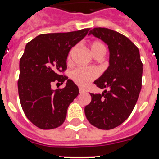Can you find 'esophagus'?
<instances>
[{
    "instance_id": "obj_1",
    "label": "esophagus",
    "mask_w": 159,
    "mask_h": 159,
    "mask_svg": "<svg viewBox=\"0 0 159 159\" xmlns=\"http://www.w3.org/2000/svg\"><path fill=\"white\" fill-rule=\"evenodd\" d=\"M79 92H80V94L85 93V92H86V90L84 89V88H79Z\"/></svg>"
}]
</instances>
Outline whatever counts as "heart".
I'll return each instance as SVG.
<instances>
[{
  "mask_svg": "<svg viewBox=\"0 0 159 159\" xmlns=\"http://www.w3.org/2000/svg\"><path fill=\"white\" fill-rule=\"evenodd\" d=\"M88 46H89L90 52L93 57H96L99 55L101 56L104 55L105 47L100 42L93 41L90 43ZM75 49H76V47H73L70 50L68 57H67L68 62L71 61V56L75 51ZM98 75H99V71L96 68H93V67H79V68L73 70L71 73V80L77 85L83 87V88L88 86L95 79L98 77Z\"/></svg>",
  "mask_w": 159,
  "mask_h": 159,
  "instance_id": "b5f03b06",
  "label": "heart"
}]
</instances>
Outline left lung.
<instances>
[{"mask_svg": "<svg viewBox=\"0 0 159 159\" xmlns=\"http://www.w3.org/2000/svg\"><path fill=\"white\" fill-rule=\"evenodd\" d=\"M89 34L107 43L109 67L94 84L104 90L92 94L84 108L89 123L102 130L118 127L130 116L142 88L143 63L139 50L127 36L106 28H95Z\"/></svg>", "mask_w": 159, "mask_h": 159, "instance_id": "8db88e82", "label": "left lung"}]
</instances>
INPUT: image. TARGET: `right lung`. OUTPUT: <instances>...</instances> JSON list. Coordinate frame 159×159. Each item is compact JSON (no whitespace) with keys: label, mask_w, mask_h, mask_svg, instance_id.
<instances>
[{"label":"right lung","mask_w":159,"mask_h":159,"mask_svg":"<svg viewBox=\"0 0 159 159\" xmlns=\"http://www.w3.org/2000/svg\"><path fill=\"white\" fill-rule=\"evenodd\" d=\"M89 30L41 34L25 46L20 60L18 93L25 116L39 128L49 130L62 125L67 107L79 95L75 83L60 72L67 69L71 48ZM64 81L67 82L64 89H51L52 82Z\"/></svg>","instance_id":"add662e5"}]
</instances>
